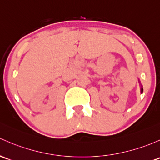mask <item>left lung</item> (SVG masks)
<instances>
[{
  "label": "left lung",
  "mask_w": 160,
  "mask_h": 160,
  "mask_svg": "<svg viewBox=\"0 0 160 160\" xmlns=\"http://www.w3.org/2000/svg\"><path fill=\"white\" fill-rule=\"evenodd\" d=\"M139 83H140V81H139ZM140 87H141V88H140L141 93H142V92H143V89H142V84H141V83H140Z\"/></svg>",
  "instance_id": "left-lung-1"
}]
</instances>
